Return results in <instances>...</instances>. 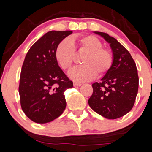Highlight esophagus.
I'll use <instances>...</instances> for the list:
<instances>
[{
    "mask_svg": "<svg viewBox=\"0 0 152 152\" xmlns=\"http://www.w3.org/2000/svg\"><path fill=\"white\" fill-rule=\"evenodd\" d=\"M73 86L74 87H80V86H81V84L79 82H73Z\"/></svg>",
    "mask_w": 152,
    "mask_h": 152,
    "instance_id": "esophagus-1",
    "label": "esophagus"
}]
</instances>
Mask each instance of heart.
Segmentation results:
<instances>
[{
  "label": "heart",
  "instance_id": "1",
  "mask_svg": "<svg viewBox=\"0 0 152 152\" xmlns=\"http://www.w3.org/2000/svg\"><path fill=\"white\" fill-rule=\"evenodd\" d=\"M79 51H84L81 63L83 65L70 71L69 77L78 81L92 79L96 75L102 76L110 70L114 61V55L109 49L103 47V43L92 35L64 39L59 43L55 49V58L64 71H69L74 60V46Z\"/></svg>",
  "mask_w": 152,
  "mask_h": 152
}]
</instances>
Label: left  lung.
<instances>
[{
    "label": "left lung",
    "instance_id": "8db88e82",
    "mask_svg": "<svg viewBox=\"0 0 152 152\" xmlns=\"http://www.w3.org/2000/svg\"><path fill=\"white\" fill-rule=\"evenodd\" d=\"M110 44L114 61L100 82L92 84L88 103L94 111L109 119L122 117L133 107L138 89V70L130 52L116 38L94 32Z\"/></svg>",
    "mask_w": 152,
    "mask_h": 152
}]
</instances>
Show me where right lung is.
I'll return each mask as SVG.
<instances>
[{
    "label": "right lung",
    "mask_w": 152,
    "mask_h": 152,
    "mask_svg": "<svg viewBox=\"0 0 152 152\" xmlns=\"http://www.w3.org/2000/svg\"><path fill=\"white\" fill-rule=\"evenodd\" d=\"M71 30H52L30 47L20 73L19 93L22 111L33 122L44 124L60 116L66 107L64 92L73 82L58 65L55 49Z\"/></svg>",
    "instance_id": "obj_1"
}]
</instances>
